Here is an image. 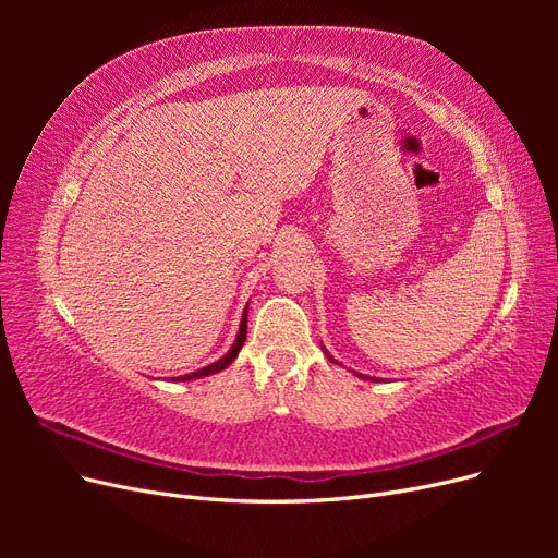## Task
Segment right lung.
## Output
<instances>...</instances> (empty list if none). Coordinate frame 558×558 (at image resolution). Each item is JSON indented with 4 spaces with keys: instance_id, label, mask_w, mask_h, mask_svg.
<instances>
[{
    "instance_id": "1",
    "label": "right lung",
    "mask_w": 558,
    "mask_h": 558,
    "mask_svg": "<svg viewBox=\"0 0 558 558\" xmlns=\"http://www.w3.org/2000/svg\"><path fill=\"white\" fill-rule=\"evenodd\" d=\"M244 342H246V310H244V316H242V326H240V332H238V340H234L232 349L226 353L221 361H216V363H211L207 367H202V369H197V373L183 375V377H177V379L172 377V379L174 381H189V379H197V377H207V375H214V373H221V369H226L234 359H238V353L244 347Z\"/></svg>"
}]
</instances>
